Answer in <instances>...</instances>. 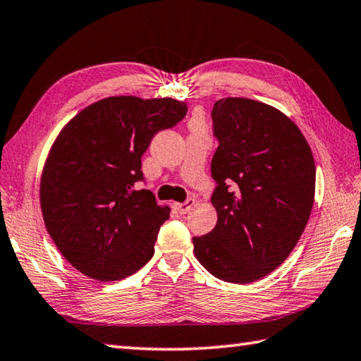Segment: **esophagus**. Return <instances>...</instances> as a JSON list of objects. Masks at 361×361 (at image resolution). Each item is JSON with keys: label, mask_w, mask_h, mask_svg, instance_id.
Returning <instances> with one entry per match:
<instances>
[{"label": "esophagus", "mask_w": 361, "mask_h": 361, "mask_svg": "<svg viewBox=\"0 0 361 361\" xmlns=\"http://www.w3.org/2000/svg\"><path fill=\"white\" fill-rule=\"evenodd\" d=\"M195 205V200H187L185 202H171V207L179 213H187Z\"/></svg>", "instance_id": "esophagus-1"}]
</instances>
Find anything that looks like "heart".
<instances>
[{"instance_id":"obj_1","label":"heart","mask_w":361,"mask_h":361,"mask_svg":"<svg viewBox=\"0 0 361 361\" xmlns=\"http://www.w3.org/2000/svg\"><path fill=\"white\" fill-rule=\"evenodd\" d=\"M191 126H202V116L200 114H196L191 120Z\"/></svg>"}]
</instances>
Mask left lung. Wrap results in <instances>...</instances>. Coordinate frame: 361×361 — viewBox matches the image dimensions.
Masks as SVG:
<instances>
[{"mask_svg":"<svg viewBox=\"0 0 361 361\" xmlns=\"http://www.w3.org/2000/svg\"><path fill=\"white\" fill-rule=\"evenodd\" d=\"M215 229L193 238L202 267L221 281L251 283L281 267L302 235L314 202L310 146L281 110L223 98L212 110Z\"/></svg>","mask_w":361,"mask_h":361,"instance_id":"left-lung-1","label":"left lung"}]
</instances>
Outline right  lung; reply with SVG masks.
<instances>
[{
  "mask_svg": "<svg viewBox=\"0 0 361 361\" xmlns=\"http://www.w3.org/2000/svg\"><path fill=\"white\" fill-rule=\"evenodd\" d=\"M185 114L173 98L109 97L59 132L42 171V215L59 251L87 277L120 281L151 260L170 207L135 190L142 156Z\"/></svg>",
  "mask_w": 361,
  "mask_h": 361,
  "instance_id": "right-lung-1",
  "label": "right lung"
}]
</instances>
